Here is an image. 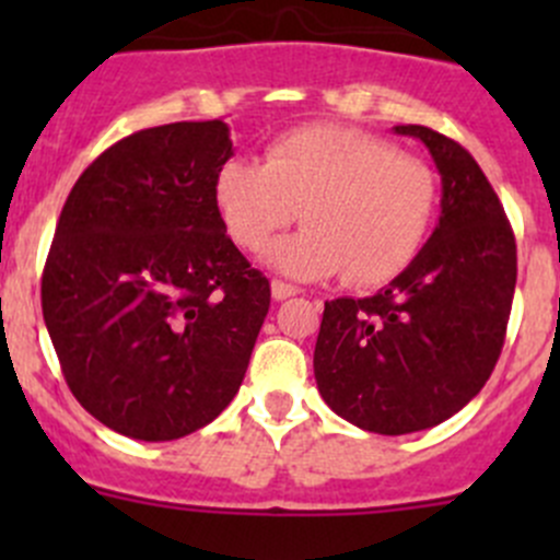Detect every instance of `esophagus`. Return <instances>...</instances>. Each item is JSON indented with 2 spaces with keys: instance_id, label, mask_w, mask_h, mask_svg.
Listing matches in <instances>:
<instances>
[{
  "instance_id": "34e87169",
  "label": "esophagus",
  "mask_w": 560,
  "mask_h": 560,
  "mask_svg": "<svg viewBox=\"0 0 560 560\" xmlns=\"http://www.w3.org/2000/svg\"><path fill=\"white\" fill-rule=\"evenodd\" d=\"M298 292L301 290L292 284H287V281H279V279L270 281V295H273V301H287V298H295Z\"/></svg>"
}]
</instances>
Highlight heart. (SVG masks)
<instances>
[{"mask_svg": "<svg viewBox=\"0 0 560 560\" xmlns=\"http://www.w3.org/2000/svg\"><path fill=\"white\" fill-rule=\"evenodd\" d=\"M213 191L230 238L244 248H259L303 213L308 228L270 244L265 262L295 279L343 270L354 287L398 276L436 206V178L425 162L374 135L330 124L284 135L265 162L228 160Z\"/></svg>", "mask_w": 560, "mask_h": 560, "instance_id": "b5f03b06", "label": "heart"}]
</instances>
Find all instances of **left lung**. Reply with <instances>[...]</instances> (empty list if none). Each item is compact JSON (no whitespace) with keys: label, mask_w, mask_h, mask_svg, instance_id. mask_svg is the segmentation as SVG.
<instances>
[{"label":"left lung","mask_w":560,"mask_h":560,"mask_svg":"<svg viewBox=\"0 0 560 560\" xmlns=\"http://www.w3.org/2000/svg\"><path fill=\"white\" fill-rule=\"evenodd\" d=\"M442 175V217L417 257L371 298L325 303L314 376L325 404L382 436L457 415L504 347L517 248L499 195L455 140L400 124Z\"/></svg>","instance_id":"left-lung-1"}]
</instances>
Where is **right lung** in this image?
Wrapping results in <instances>:
<instances>
[{"instance_id":"1","label":"right lung","mask_w":560,"mask_h":560,"mask_svg":"<svg viewBox=\"0 0 560 560\" xmlns=\"http://www.w3.org/2000/svg\"><path fill=\"white\" fill-rule=\"evenodd\" d=\"M230 156L219 118L140 129L100 154L61 208L43 319L78 404L121 436H189L244 382L270 284L219 217Z\"/></svg>"}]
</instances>
